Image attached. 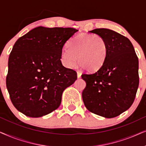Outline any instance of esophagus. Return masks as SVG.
Returning a JSON list of instances; mask_svg holds the SVG:
<instances>
[{
  "label": "esophagus",
  "instance_id": "1",
  "mask_svg": "<svg viewBox=\"0 0 146 146\" xmlns=\"http://www.w3.org/2000/svg\"><path fill=\"white\" fill-rule=\"evenodd\" d=\"M81 74H82L81 72H77V77H78V78H80L81 77Z\"/></svg>",
  "mask_w": 146,
  "mask_h": 146
}]
</instances>
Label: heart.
Segmentation results:
<instances>
[{
    "label": "heart",
    "mask_w": 146,
    "mask_h": 146,
    "mask_svg": "<svg viewBox=\"0 0 146 146\" xmlns=\"http://www.w3.org/2000/svg\"><path fill=\"white\" fill-rule=\"evenodd\" d=\"M108 52L105 39L100 35H82L70 42L61 54V62L67 68H72L79 64L85 70L95 71L104 62Z\"/></svg>",
    "instance_id": "obj_1"
}]
</instances>
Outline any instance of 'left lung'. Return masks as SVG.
<instances>
[{
  "instance_id": "obj_1",
  "label": "left lung",
  "mask_w": 146,
  "mask_h": 146,
  "mask_svg": "<svg viewBox=\"0 0 146 146\" xmlns=\"http://www.w3.org/2000/svg\"><path fill=\"white\" fill-rule=\"evenodd\" d=\"M105 39L106 58L95 72L84 74L86 86L82 94L90 111L111 118L128 110L134 101L139 86L138 58L127 38L107 29L89 31Z\"/></svg>"
}]
</instances>
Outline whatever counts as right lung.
Listing matches in <instances>:
<instances>
[{"label": "right lung", "instance_id": "1", "mask_svg": "<svg viewBox=\"0 0 146 146\" xmlns=\"http://www.w3.org/2000/svg\"><path fill=\"white\" fill-rule=\"evenodd\" d=\"M78 31L72 28H35L19 38L9 58L7 88L14 106L38 117L60 106L62 95L77 74L62 64L66 42Z\"/></svg>", "mask_w": 146, "mask_h": 146}]
</instances>
